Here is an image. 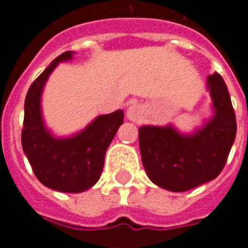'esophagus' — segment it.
Returning a JSON list of instances; mask_svg holds the SVG:
<instances>
[{
    "instance_id": "obj_1",
    "label": "esophagus",
    "mask_w": 248,
    "mask_h": 248,
    "mask_svg": "<svg viewBox=\"0 0 248 248\" xmlns=\"http://www.w3.org/2000/svg\"><path fill=\"white\" fill-rule=\"evenodd\" d=\"M126 117L129 121H133V122H140L143 118V108L140 103H131L127 108Z\"/></svg>"
}]
</instances>
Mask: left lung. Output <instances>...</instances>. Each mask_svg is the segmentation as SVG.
Masks as SVG:
<instances>
[{
	"label": "left lung",
	"instance_id": "obj_1",
	"mask_svg": "<svg viewBox=\"0 0 248 248\" xmlns=\"http://www.w3.org/2000/svg\"><path fill=\"white\" fill-rule=\"evenodd\" d=\"M214 117L202 129L183 135L169 126L140 127V149L147 175L156 186L182 192L217 178L236 135L229 90L218 73L208 76Z\"/></svg>",
	"mask_w": 248,
	"mask_h": 248
}]
</instances>
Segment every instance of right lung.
I'll return each instance as SVG.
<instances>
[{"label": "right lung", "mask_w": 248, "mask_h": 248, "mask_svg": "<svg viewBox=\"0 0 248 248\" xmlns=\"http://www.w3.org/2000/svg\"><path fill=\"white\" fill-rule=\"evenodd\" d=\"M71 57V51L62 53L29 87L21 142L33 172L42 185L56 191L82 192L94 186L101 177L106 150L124 124V111L99 115L70 138H56L46 130L41 114V94L56 66Z\"/></svg>", "instance_id": "obj_1"}]
</instances>
